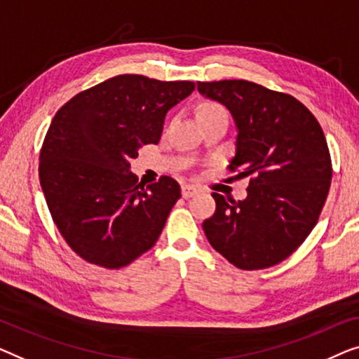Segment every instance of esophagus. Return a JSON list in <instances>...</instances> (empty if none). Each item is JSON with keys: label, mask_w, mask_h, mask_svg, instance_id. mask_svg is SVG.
<instances>
[{"label": "esophagus", "mask_w": 359, "mask_h": 359, "mask_svg": "<svg viewBox=\"0 0 359 359\" xmlns=\"http://www.w3.org/2000/svg\"><path fill=\"white\" fill-rule=\"evenodd\" d=\"M196 190L194 185H184L182 187V196H184V198H190V196H194V195H196Z\"/></svg>", "instance_id": "34e87169"}]
</instances>
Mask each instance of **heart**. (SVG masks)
Masks as SVG:
<instances>
[{
  "instance_id": "heart-1",
  "label": "heart",
  "mask_w": 359,
  "mask_h": 359,
  "mask_svg": "<svg viewBox=\"0 0 359 359\" xmlns=\"http://www.w3.org/2000/svg\"><path fill=\"white\" fill-rule=\"evenodd\" d=\"M213 114H226V112L224 109L216 102H203L198 105V109H196V118L208 117V115H213Z\"/></svg>"
}]
</instances>
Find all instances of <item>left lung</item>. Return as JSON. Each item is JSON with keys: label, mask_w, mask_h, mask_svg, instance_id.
Segmentation results:
<instances>
[{"label": "left lung", "mask_w": 359, "mask_h": 359, "mask_svg": "<svg viewBox=\"0 0 359 359\" xmlns=\"http://www.w3.org/2000/svg\"><path fill=\"white\" fill-rule=\"evenodd\" d=\"M196 88L231 112L237 135L228 168L250 179L244 200L213 194L216 211L203 221L206 239L237 269H269L306 241L324 208L332 180L324 131L290 94L244 79Z\"/></svg>", "instance_id": "left-lung-1"}]
</instances>
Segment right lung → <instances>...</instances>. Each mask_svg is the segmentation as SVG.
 I'll list each match as a JSON object with an SVG mask.
<instances>
[{"instance_id": "1", "label": "right lung", "mask_w": 359, "mask_h": 359, "mask_svg": "<svg viewBox=\"0 0 359 359\" xmlns=\"http://www.w3.org/2000/svg\"><path fill=\"white\" fill-rule=\"evenodd\" d=\"M194 89L191 81L120 74L55 114L39 177L60 234L81 259L122 269L159 239L180 187L164 175L144 189L130 161L159 143L165 114Z\"/></svg>"}]
</instances>
